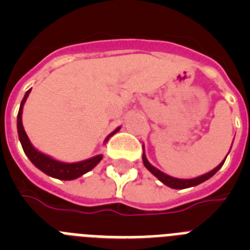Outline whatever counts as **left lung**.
<instances>
[{"label": "left lung", "mask_w": 250, "mask_h": 250, "mask_svg": "<svg viewBox=\"0 0 250 250\" xmlns=\"http://www.w3.org/2000/svg\"><path fill=\"white\" fill-rule=\"evenodd\" d=\"M231 149V146H230ZM143 150H144V145H143ZM229 154V152H228ZM228 156V155H227ZM227 156H225V159H227ZM224 160L220 163L219 165L216 167H214L211 171H209V173L204 174V175H200V176H196V178H193V179H178V178H173V176L167 175V174L163 173V171H160L159 169H156L155 167H152L151 164H150L149 161H147L146 159V155H145V151L143 152V163H144L145 167H146L147 170H149L150 173L152 174L154 176H156V178L160 180L163 184H165L167 187L171 188V189H187V188H191V187H196V185L202 184V183H204L205 180H208V179H210L211 176L214 175V174L218 171V170L220 169V167H223V164H224Z\"/></svg>", "instance_id": "obj_1"}]
</instances>
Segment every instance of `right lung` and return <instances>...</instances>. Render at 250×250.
<instances>
[{
  "mask_svg": "<svg viewBox=\"0 0 250 250\" xmlns=\"http://www.w3.org/2000/svg\"><path fill=\"white\" fill-rule=\"evenodd\" d=\"M30 92L31 89L26 91L25 96H23L21 101V105H20L19 115H17V132H19V139L22 145V149H23L25 154L27 155V158L31 160V163L37 169L41 170L42 173H45L46 175L60 179V180H74V179L80 178L81 175L94 169L100 163L101 159H103V154H99V155L92 156V158L86 159V160L77 161V163H63V161H59L56 159L46 155L43 152L39 151L34 145L31 144L30 139H28L27 134H26L25 129H23V125H22V110H23V105H25ZM119 130H120V126L106 136L105 143H107V140L114 134H116Z\"/></svg>",
  "mask_w": 250,
  "mask_h": 250,
  "instance_id": "1",
  "label": "right lung"
}]
</instances>
